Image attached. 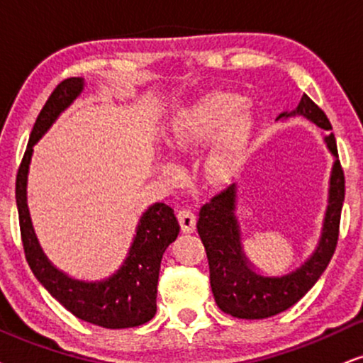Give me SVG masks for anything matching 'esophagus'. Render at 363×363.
<instances>
[{
	"label": "esophagus",
	"mask_w": 363,
	"mask_h": 363,
	"mask_svg": "<svg viewBox=\"0 0 363 363\" xmlns=\"http://www.w3.org/2000/svg\"><path fill=\"white\" fill-rule=\"evenodd\" d=\"M177 219H179V224H181L182 233H194L196 216L191 209H179Z\"/></svg>",
	"instance_id": "1"
}]
</instances>
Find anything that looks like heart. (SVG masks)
<instances>
[{
  "instance_id": "heart-1",
  "label": "heart",
  "mask_w": 363,
  "mask_h": 363,
  "mask_svg": "<svg viewBox=\"0 0 363 363\" xmlns=\"http://www.w3.org/2000/svg\"><path fill=\"white\" fill-rule=\"evenodd\" d=\"M240 107L238 95L211 94L192 105L172 132L171 142L179 150L199 147L221 134L208 159V172L216 181H226L242 166L251 118L238 112Z\"/></svg>"
}]
</instances>
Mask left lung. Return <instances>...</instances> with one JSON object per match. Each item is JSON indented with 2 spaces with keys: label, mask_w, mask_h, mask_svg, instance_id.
<instances>
[{
  "label": "left lung",
  "mask_w": 363,
  "mask_h": 363,
  "mask_svg": "<svg viewBox=\"0 0 363 363\" xmlns=\"http://www.w3.org/2000/svg\"><path fill=\"white\" fill-rule=\"evenodd\" d=\"M303 116L308 121L328 132L325 137L327 147L338 157L337 140L332 134V123L322 108L303 95L296 110L279 116ZM345 199V176L340 160H335L330 176L328 208L325 214L322 238L318 247L310 259L305 261L295 272L284 277H261L255 273L241 247V233L238 224L236 184L226 187L211 197L209 203L201 206L197 219V233L203 241L209 263V279L216 303L224 313L235 318L261 320L278 315L300 301L310 288L318 281L335 253L340 231L342 206Z\"/></svg>",
  "instance_id": "8db88e82"
}]
</instances>
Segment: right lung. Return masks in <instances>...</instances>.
Here are the masks:
<instances>
[{"label":"right lung","instance_id":"obj_1","mask_svg":"<svg viewBox=\"0 0 363 363\" xmlns=\"http://www.w3.org/2000/svg\"><path fill=\"white\" fill-rule=\"evenodd\" d=\"M84 79L72 77L55 86L47 104L36 117L28 145L16 174V206L20 218L25 258L36 279L60 305L77 318L102 328H132L154 318L160 259L179 235L174 209L155 203L142 214L128 256L122 268L104 281H80L62 273L50 263L36 240L26 204V176L33 145L60 113L80 95Z\"/></svg>","mask_w":363,"mask_h":363}]
</instances>
